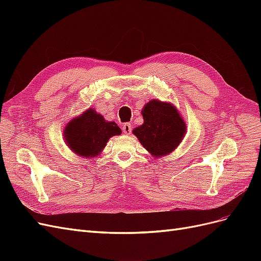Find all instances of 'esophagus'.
<instances>
[{
  "label": "esophagus",
  "mask_w": 261,
  "mask_h": 261,
  "mask_svg": "<svg viewBox=\"0 0 261 261\" xmlns=\"http://www.w3.org/2000/svg\"><path fill=\"white\" fill-rule=\"evenodd\" d=\"M123 132L124 134H126V135H129L132 133V125L129 123H125L123 125Z\"/></svg>",
  "instance_id": "34e87169"
}]
</instances>
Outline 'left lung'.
<instances>
[{
	"mask_svg": "<svg viewBox=\"0 0 261 261\" xmlns=\"http://www.w3.org/2000/svg\"><path fill=\"white\" fill-rule=\"evenodd\" d=\"M141 114L144 124L133 134L143 147L154 158L174 151L186 133V124L175 106L152 99L145 105Z\"/></svg>",
	"mask_w": 261,
	"mask_h": 261,
	"instance_id": "left-lung-1",
	"label": "left lung"
}]
</instances>
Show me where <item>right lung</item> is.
Here are the masks:
<instances>
[{
	"label": "right lung",
	"mask_w": 261,
	"mask_h": 261,
	"mask_svg": "<svg viewBox=\"0 0 261 261\" xmlns=\"http://www.w3.org/2000/svg\"><path fill=\"white\" fill-rule=\"evenodd\" d=\"M63 133L72 151L82 156L94 158L100 154L110 138L121 135L122 130L116 123L106 121L93 109H88L74 117Z\"/></svg>",
	"instance_id": "right-lung-1"
}]
</instances>
